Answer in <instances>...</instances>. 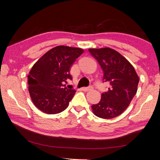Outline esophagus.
Returning a JSON list of instances; mask_svg holds the SVG:
<instances>
[{
  "instance_id": "34e87169",
  "label": "esophagus",
  "mask_w": 160,
  "mask_h": 160,
  "mask_svg": "<svg viewBox=\"0 0 160 160\" xmlns=\"http://www.w3.org/2000/svg\"><path fill=\"white\" fill-rule=\"evenodd\" d=\"M92 86H90V87H88V88H82V91H84V92H88V91H89V90H92Z\"/></svg>"
}]
</instances>
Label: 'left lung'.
Masks as SVG:
<instances>
[{
  "mask_svg": "<svg viewBox=\"0 0 160 160\" xmlns=\"http://www.w3.org/2000/svg\"><path fill=\"white\" fill-rule=\"evenodd\" d=\"M104 72V80L110 84L101 100L92 106L97 117L109 119L121 115L129 106L138 90L139 77L131 63L112 48H89Z\"/></svg>",
  "mask_w": 160,
  "mask_h": 160,
  "instance_id": "obj_1",
  "label": "left lung"
}]
</instances>
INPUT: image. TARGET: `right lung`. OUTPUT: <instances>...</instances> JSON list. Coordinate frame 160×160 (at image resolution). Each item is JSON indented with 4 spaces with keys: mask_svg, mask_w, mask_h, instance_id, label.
<instances>
[{
    "mask_svg": "<svg viewBox=\"0 0 160 160\" xmlns=\"http://www.w3.org/2000/svg\"><path fill=\"white\" fill-rule=\"evenodd\" d=\"M83 52L80 48L58 46L32 66L28 75V90L32 102L40 111L56 114L68 107L76 91L68 89L64 83L72 80L70 68Z\"/></svg>",
    "mask_w": 160,
    "mask_h": 160,
    "instance_id": "1",
    "label": "right lung"
}]
</instances>
